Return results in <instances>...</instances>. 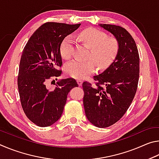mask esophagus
<instances>
[{
	"mask_svg": "<svg viewBox=\"0 0 159 159\" xmlns=\"http://www.w3.org/2000/svg\"><path fill=\"white\" fill-rule=\"evenodd\" d=\"M77 83H78V84H79V86H81L82 84H83V80H80V79H79V80H77Z\"/></svg>",
	"mask_w": 159,
	"mask_h": 159,
	"instance_id": "1",
	"label": "esophagus"
}]
</instances>
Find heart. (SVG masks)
<instances>
[{"label":"heart","mask_w":159,"mask_h":159,"mask_svg":"<svg viewBox=\"0 0 159 159\" xmlns=\"http://www.w3.org/2000/svg\"><path fill=\"white\" fill-rule=\"evenodd\" d=\"M81 41L90 48L88 58L98 64L99 69H107L115 60L118 52V42L114 37L107 38V35L98 29L89 28L79 34ZM74 39L72 36L64 38L60 47L61 57L69 60L72 57ZM95 64L92 60L80 61L75 60L67 63L65 72L74 79H84L95 71Z\"/></svg>","instance_id":"b5f03b06"}]
</instances>
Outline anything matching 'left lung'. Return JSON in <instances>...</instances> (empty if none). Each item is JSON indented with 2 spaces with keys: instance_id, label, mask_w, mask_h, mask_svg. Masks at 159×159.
Masks as SVG:
<instances>
[{
  "instance_id": "left-lung-1",
  "label": "left lung",
  "mask_w": 159,
  "mask_h": 159,
  "mask_svg": "<svg viewBox=\"0 0 159 159\" xmlns=\"http://www.w3.org/2000/svg\"><path fill=\"white\" fill-rule=\"evenodd\" d=\"M99 26L115 37L119 48L108 68L93 76L96 85L83 83V105L93 125L107 128L121 118L133 100L139 80V57L135 42L124 28L105 24Z\"/></svg>"
}]
</instances>
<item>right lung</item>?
I'll return each instance as SVG.
<instances>
[{"mask_svg":"<svg viewBox=\"0 0 159 159\" xmlns=\"http://www.w3.org/2000/svg\"><path fill=\"white\" fill-rule=\"evenodd\" d=\"M80 26L48 22L31 35L24 48L17 79L21 107L31 121L39 127H47L60 119L67 95L78 87L74 79H61L50 90L46 82L60 76L62 65L60 52L61 41Z\"/></svg>","mask_w":159,"mask_h":159,"instance_id":"add662e5","label":"right lung"}]
</instances>
